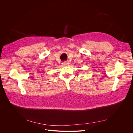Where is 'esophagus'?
I'll return each instance as SVG.
<instances>
[{
	"label": "esophagus",
	"mask_w": 133,
	"mask_h": 133,
	"mask_svg": "<svg viewBox=\"0 0 133 133\" xmlns=\"http://www.w3.org/2000/svg\"><path fill=\"white\" fill-rule=\"evenodd\" d=\"M69 62H68V61L64 62L63 63V64L64 65H69Z\"/></svg>",
	"instance_id": "34e87169"
}]
</instances>
